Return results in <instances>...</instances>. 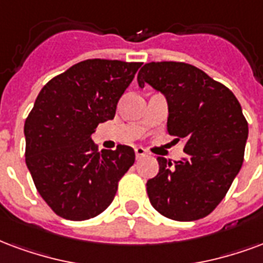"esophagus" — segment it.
Instances as JSON below:
<instances>
[{"label":"esophagus","instance_id":"esophagus-1","mask_svg":"<svg viewBox=\"0 0 263 263\" xmlns=\"http://www.w3.org/2000/svg\"><path fill=\"white\" fill-rule=\"evenodd\" d=\"M135 155H137V159H139L142 156H146V151L142 146H137L135 147Z\"/></svg>","mask_w":263,"mask_h":263}]
</instances>
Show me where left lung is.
I'll list each match as a JSON object with an SVG mask.
<instances>
[{"instance_id":"1","label":"left lung","mask_w":263,"mask_h":263,"mask_svg":"<svg viewBox=\"0 0 263 263\" xmlns=\"http://www.w3.org/2000/svg\"><path fill=\"white\" fill-rule=\"evenodd\" d=\"M146 83L166 97L167 132L185 141L186 153L174 166L157 159L159 173L146 184L149 201L173 220L202 219L220 203L242 166L248 122L230 89L194 65L145 64L138 85Z\"/></svg>"}]
</instances>
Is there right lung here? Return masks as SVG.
I'll return each instance as SVG.
<instances>
[{
  "instance_id": "right-lung-1",
  "label": "right lung",
  "mask_w": 263,
  "mask_h": 263,
  "mask_svg": "<svg viewBox=\"0 0 263 263\" xmlns=\"http://www.w3.org/2000/svg\"><path fill=\"white\" fill-rule=\"evenodd\" d=\"M142 62L86 60L52 78L25 121L26 166L58 216L87 220L106 211L135 161L131 146L97 152L92 134L112 120Z\"/></svg>"
}]
</instances>
